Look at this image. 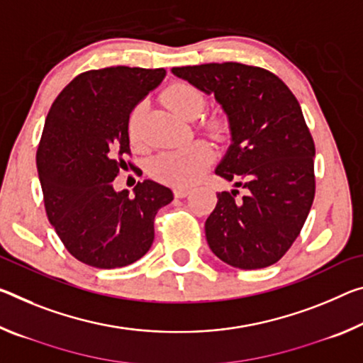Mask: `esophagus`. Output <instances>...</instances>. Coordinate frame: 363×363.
<instances>
[{"mask_svg":"<svg viewBox=\"0 0 363 363\" xmlns=\"http://www.w3.org/2000/svg\"><path fill=\"white\" fill-rule=\"evenodd\" d=\"M189 192H191V189H189V187H176L174 189V197L184 199V197H187Z\"/></svg>","mask_w":363,"mask_h":363,"instance_id":"obj_1","label":"esophagus"}]
</instances>
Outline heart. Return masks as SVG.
<instances>
[{
    "mask_svg": "<svg viewBox=\"0 0 363 363\" xmlns=\"http://www.w3.org/2000/svg\"><path fill=\"white\" fill-rule=\"evenodd\" d=\"M163 101L172 113L182 119H195L202 113L205 99L202 91L189 84H174L164 90ZM143 114V103L132 108L128 121V132L130 140H137L139 123ZM213 132H220L221 125L213 123ZM213 150L206 142L197 140L187 143L186 147L176 148L157 155L150 163V172L158 181L169 184V186L184 187L199 179V176L211 163Z\"/></svg>",
    "mask_w": 363,
    "mask_h": 363,
    "instance_id": "1",
    "label": "heart"
}]
</instances>
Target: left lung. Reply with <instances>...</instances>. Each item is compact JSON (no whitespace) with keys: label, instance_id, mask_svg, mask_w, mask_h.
I'll return each mask as SVG.
<instances>
[{"label":"left lung","instance_id":"8db88e82","mask_svg":"<svg viewBox=\"0 0 363 363\" xmlns=\"http://www.w3.org/2000/svg\"><path fill=\"white\" fill-rule=\"evenodd\" d=\"M213 95L228 116L231 145L215 172L245 189L218 194L205 235L220 260L258 269L279 260L301 234L315 197V145L301 105L267 69L240 62L172 67Z\"/></svg>","mask_w":363,"mask_h":363}]
</instances>
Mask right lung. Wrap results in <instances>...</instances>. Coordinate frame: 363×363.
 Segmentation results:
<instances>
[{
	"instance_id": "obj_1",
	"label": "right lung",
	"mask_w": 363,
	"mask_h": 363,
	"mask_svg": "<svg viewBox=\"0 0 363 363\" xmlns=\"http://www.w3.org/2000/svg\"><path fill=\"white\" fill-rule=\"evenodd\" d=\"M164 69L114 66L69 82L51 105L37 150L45 210L69 254L95 268L128 267L150 250L153 221L171 189L152 179L114 191L129 153L132 108L157 89Z\"/></svg>"
}]
</instances>
